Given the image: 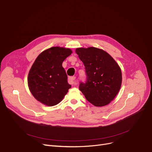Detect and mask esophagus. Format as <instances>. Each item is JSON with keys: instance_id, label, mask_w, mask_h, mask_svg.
Wrapping results in <instances>:
<instances>
[{"instance_id": "esophagus-1", "label": "esophagus", "mask_w": 152, "mask_h": 152, "mask_svg": "<svg viewBox=\"0 0 152 152\" xmlns=\"http://www.w3.org/2000/svg\"><path fill=\"white\" fill-rule=\"evenodd\" d=\"M75 78H76V77L75 76L70 77L69 78V83L70 84H75Z\"/></svg>"}]
</instances>
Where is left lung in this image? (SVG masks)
Returning <instances> with one entry per match:
<instances>
[{
  "label": "left lung",
  "mask_w": 152,
  "mask_h": 152,
  "mask_svg": "<svg viewBox=\"0 0 152 152\" xmlns=\"http://www.w3.org/2000/svg\"><path fill=\"white\" fill-rule=\"evenodd\" d=\"M83 63L86 80L79 89L88 102L95 106L109 104L117 95L122 83L121 70L117 62L104 50L90 47L77 48Z\"/></svg>",
  "instance_id": "obj_1"
}]
</instances>
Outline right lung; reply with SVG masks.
<instances>
[{"label": "right lung", "instance_id": "right-lung-1", "mask_svg": "<svg viewBox=\"0 0 152 152\" xmlns=\"http://www.w3.org/2000/svg\"><path fill=\"white\" fill-rule=\"evenodd\" d=\"M68 48L53 47L36 59L28 76V87L38 102L48 106L59 103L71 85L63 68V61L72 54Z\"/></svg>", "mask_w": 152, "mask_h": 152}]
</instances>
